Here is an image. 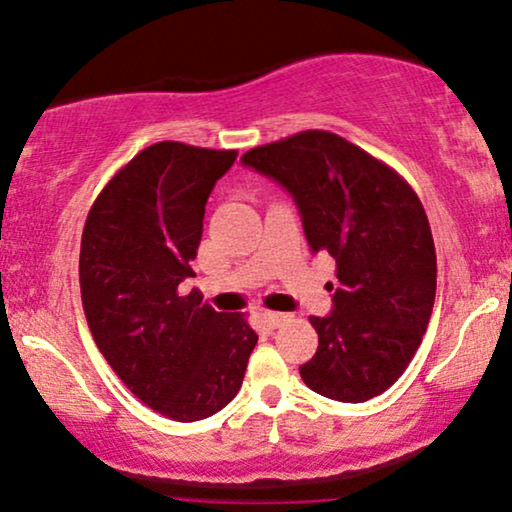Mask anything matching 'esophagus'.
<instances>
[{"instance_id":"34e87169","label":"esophagus","mask_w":512,"mask_h":512,"mask_svg":"<svg viewBox=\"0 0 512 512\" xmlns=\"http://www.w3.org/2000/svg\"><path fill=\"white\" fill-rule=\"evenodd\" d=\"M262 320L267 323V327H281L283 323H288L290 316L288 313H278V311H264Z\"/></svg>"}]
</instances>
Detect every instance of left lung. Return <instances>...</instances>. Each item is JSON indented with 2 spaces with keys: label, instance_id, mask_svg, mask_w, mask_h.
Masks as SVG:
<instances>
[{
  "label": "left lung",
  "instance_id": "obj_1",
  "mask_svg": "<svg viewBox=\"0 0 512 512\" xmlns=\"http://www.w3.org/2000/svg\"><path fill=\"white\" fill-rule=\"evenodd\" d=\"M245 166L295 199L313 252L337 262L332 313L311 316L318 351L304 384L339 403L391 388L424 337L435 302V245L419 196L384 161L330 131L252 147Z\"/></svg>",
  "mask_w": 512,
  "mask_h": 512
}]
</instances>
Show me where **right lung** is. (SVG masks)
Returning <instances> with one entry per match:
<instances>
[{"label":"right lung","instance_id":"right-lung-1","mask_svg":"<svg viewBox=\"0 0 512 512\" xmlns=\"http://www.w3.org/2000/svg\"><path fill=\"white\" fill-rule=\"evenodd\" d=\"M236 149L156 142L119 170L88 210L81 304L98 349L133 395L173 421L220 412L243 384L257 335L243 313L182 292L208 196Z\"/></svg>","mask_w":512,"mask_h":512}]
</instances>
